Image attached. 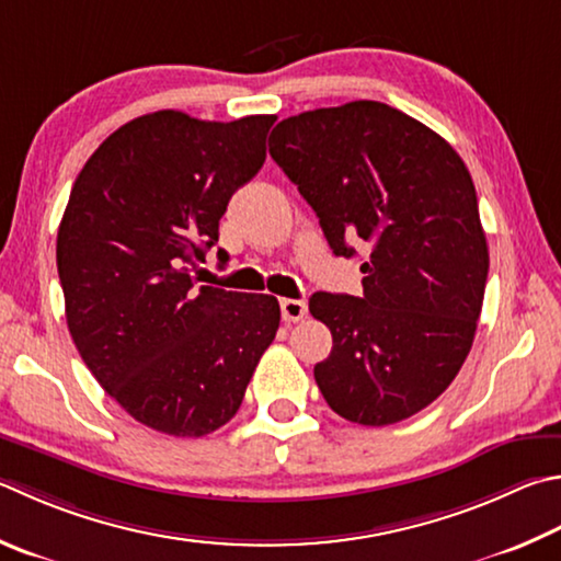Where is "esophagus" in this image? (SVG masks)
<instances>
[{
	"instance_id": "1",
	"label": "esophagus",
	"mask_w": 561,
	"mask_h": 561,
	"mask_svg": "<svg viewBox=\"0 0 561 561\" xmlns=\"http://www.w3.org/2000/svg\"><path fill=\"white\" fill-rule=\"evenodd\" d=\"M282 307V319L284 321H301L304 316H307V301H299V299H282L279 301Z\"/></svg>"
}]
</instances>
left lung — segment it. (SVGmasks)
Instances as JSON below:
<instances>
[{
  "instance_id": "left-lung-1",
  "label": "left lung",
  "mask_w": 561,
  "mask_h": 561,
  "mask_svg": "<svg viewBox=\"0 0 561 561\" xmlns=\"http://www.w3.org/2000/svg\"><path fill=\"white\" fill-rule=\"evenodd\" d=\"M270 154L335 257L370 250L360 297L309 301L333 335L313 368L323 400L363 426L407 420L451 385L473 345L488 245L471 174L444 137L375 100L282 119Z\"/></svg>"
}]
</instances>
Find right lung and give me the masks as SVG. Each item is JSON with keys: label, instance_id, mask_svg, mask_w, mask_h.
Returning a JSON list of instances; mask_svg holds the SVG:
<instances>
[{"label": "right lung", "instance_id": "right-lung-1", "mask_svg": "<svg viewBox=\"0 0 561 561\" xmlns=\"http://www.w3.org/2000/svg\"><path fill=\"white\" fill-rule=\"evenodd\" d=\"M274 119L141 115L112 131L70 191L56 240L68 331L103 390L149 430H220L277 335L270 294L196 289L191 277L232 193L262 169Z\"/></svg>", "mask_w": 561, "mask_h": 561}]
</instances>
